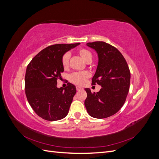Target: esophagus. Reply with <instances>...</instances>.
I'll return each instance as SVG.
<instances>
[{"mask_svg":"<svg viewBox=\"0 0 159 159\" xmlns=\"http://www.w3.org/2000/svg\"><path fill=\"white\" fill-rule=\"evenodd\" d=\"M76 89L77 91H81V90H83V88L80 87V86H76Z\"/></svg>","mask_w":159,"mask_h":159,"instance_id":"1","label":"esophagus"}]
</instances>
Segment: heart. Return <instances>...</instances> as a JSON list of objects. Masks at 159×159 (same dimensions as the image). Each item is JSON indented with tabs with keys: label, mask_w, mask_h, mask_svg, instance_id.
Returning <instances> with one entry per match:
<instances>
[{
	"label": "heart",
	"mask_w": 159,
	"mask_h": 159,
	"mask_svg": "<svg viewBox=\"0 0 159 159\" xmlns=\"http://www.w3.org/2000/svg\"><path fill=\"white\" fill-rule=\"evenodd\" d=\"M79 54L80 56L82 57V59L87 62L89 60H91L92 59V54L86 49L82 48L79 50ZM70 54L69 53H66L61 57V64L64 68H67L69 64ZM89 76V74L87 71H79L74 72L70 75V80L74 84L78 85H82L85 80H87Z\"/></svg>",
	"instance_id": "obj_1"
}]
</instances>
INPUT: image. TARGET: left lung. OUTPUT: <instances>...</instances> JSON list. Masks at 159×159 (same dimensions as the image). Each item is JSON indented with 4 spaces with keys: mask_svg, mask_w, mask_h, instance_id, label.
<instances>
[{
    "mask_svg": "<svg viewBox=\"0 0 159 159\" xmlns=\"http://www.w3.org/2000/svg\"><path fill=\"white\" fill-rule=\"evenodd\" d=\"M98 56V64L92 78V84L102 88L91 93L85 88L88 96L85 106L91 117L107 118L122 107L129 92L131 74L125 59L116 48L104 42L87 43Z\"/></svg>",
    "mask_w": 159,
    "mask_h": 159,
    "instance_id": "1",
    "label": "left lung"
}]
</instances>
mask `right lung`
Listing matches in <instances>:
<instances>
[{
  "mask_svg": "<svg viewBox=\"0 0 159 159\" xmlns=\"http://www.w3.org/2000/svg\"><path fill=\"white\" fill-rule=\"evenodd\" d=\"M59 44L43 49L28 65L25 75V93L28 102L38 116L47 121H57L66 117L76 93L75 86L57 87V80L64 71L61 57L78 46Z\"/></svg>",
  "mask_w": 159,
  "mask_h": 159,
  "instance_id": "obj_1",
  "label": "right lung"
}]
</instances>
